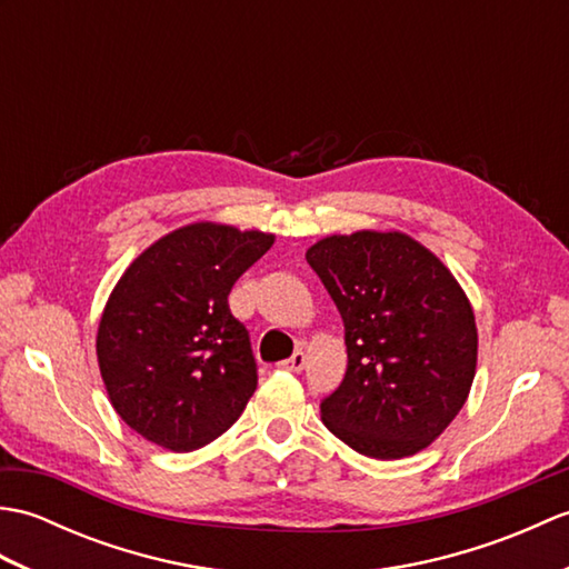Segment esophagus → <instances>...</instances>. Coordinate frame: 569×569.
<instances>
[{
  "instance_id": "1",
  "label": "esophagus",
  "mask_w": 569,
  "mask_h": 569,
  "mask_svg": "<svg viewBox=\"0 0 569 569\" xmlns=\"http://www.w3.org/2000/svg\"><path fill=\"white\" fill-rule=\"evenodd\" d=\"M278 367H281L283 371H303V367H306V355L303 352H296L291 359H286V361H281V365H278Z\"/></svg>"
}]
</instances>
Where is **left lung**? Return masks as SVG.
Segmentation results:
<instances>
[{"label": "left lung", "instance_id": "8db88e82", "mask_svg": "<svg viewBox=\"0 0 569 569\" xmlns=\"http://www.w3.org/2000/svg\"><path fill=\"white\" fill-rule=\"evenodd\" d=\"M306 259L345 322L347 371L320 403L325 428L371 459L426 450L477 373L479 335L462 286L396 229L322 237Z\"/></svg>", "mask_w": 569, "mask_h": 569}]
</instances>
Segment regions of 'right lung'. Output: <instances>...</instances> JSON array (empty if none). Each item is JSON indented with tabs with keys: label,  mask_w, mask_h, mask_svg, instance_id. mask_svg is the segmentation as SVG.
<instances>
[{
	"label": "right lung",
	"mask_w": 569,
	"mask_h": 569,
	"mask_svg": "<svg viewBox=\"0 0 569 569\" xmlns=\"http://www.w3.org/2000/svg\"><path fill=\"white\" fill-rule=\"evenodd\" d=\"M273 241L259 229L192 222L127 266L107 298L94 347L112 408L143 440L192 452L247 408L257 365L227 296Z\"/></svg>",
	"instance_id": "1"
}]
</instances>
